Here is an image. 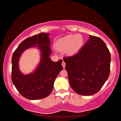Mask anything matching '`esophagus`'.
Returning <instances> with one entry per match:
<instances>
[{
  "mask_svg": "<svg viewBox=\"0 0 121 121\" xmlns=\"http://www.w3.org/2000/svg\"><path fill=\"white\" fill-rule=\"evenodd\" d=\"M62 67H63V68H65V62L64 61L62 62Z\"/></svg>",
  "mask_w": 121,
  "mask_h": 121,
  "instance_id": "1",
  "label": "esophagus"
}]
</instances>
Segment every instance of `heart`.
I'll return each mask as SVG.
<instances>
[{
  "mask_svg": "<svg viewBox=\"0 0 121 121\" xmlns=\"http://www.w3.org/2000/svg\"><path fill=\"white\" fill-rule=\"evenodd\" d=\"M84 44V39L81 35H68L57 41L56 48L57 51H66L69 56H74L79 52Z\"/></svg>",
  "mask_w": 121,
  "mask_h": 121,
  "instance_id": "heart-1",
  "label": "heart"
}]
</instances>
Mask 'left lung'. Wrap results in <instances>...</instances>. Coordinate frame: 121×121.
Returning <instances> with one entry per match:
<instances>
[{
  "label": "left lung",
  "instance_id": "8db88e82",
  "mask_svg": "<svg viewBox=\"0 0 121 121\" xmlns=\"http://www.w3.org/2000/svg\"><path fill=\"white\" fill-rule=\"evenodd\" d=\"M64 61L70 86L80 95L97 93L109 76L110 53L98 37L90 35L77 55L64 57Z\"/></svg>",
  "mask_w": 121,
  "mask_h": 121
}]
</instances>
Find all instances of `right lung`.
Returning <instances> with one entry per match:
<instances>
[{
	"label": "right lung",
	"instance_id": "right-lung-1",
	"mask_svg": "<svg viewBox=\"0 0 121 121\" xmlns=\"http://www.w3.org/2000/svg\"><path fill=\"white\" fill-rule=\"evenodd\" d=\"M49 34L40 33L25 39L13 52L12 57V81L22 96L37 100L48 97L53 89L54 82L62 70V60L53 62L51 53ZM37 47L41 53V59L36 70L28 75L19 70L18 61L22 53L26 49Z\"/></svg>",
	"mask_w": 121,
	"mask_h": 121
}]
</instances>
